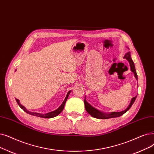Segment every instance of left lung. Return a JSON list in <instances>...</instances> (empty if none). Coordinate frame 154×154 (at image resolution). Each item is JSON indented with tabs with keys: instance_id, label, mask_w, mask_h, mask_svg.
<instances>
[{
	"instance_id": "8db88e82",
	"label": "left lung",
	"mask_w": 154,
	"mask_h": 154,
	"mask_svg": "<svg viewBox=\"0 0 154 154\" xmlns=\"http://www.w3.org/2000/svg\"><path fill=\"white\" fill-rule=\"evenodd\" d=\"M123 58H125V59L129 62L130 69H131V72H134L135 78L137 79V80L138 81V76H137L136 69H135V64H134V61H132V60H131V58L130 53V52L127 53L125 54V56H124ZM137 96L131 98L130 104L128 105V107L125 109H124L123 111L118 112H110V113H104L103 112H101V111L98 110V109L93 107L90 104L88 103L86 100V97L85 98L84 103H85V109H86V112L88 113L91 116L94 117V118H96V119H108L116 118V117L120 116L125 113H126L128 110V109L131 108V106H132V105L134 104V101H135V100L137 98Z\"/></svg>"
}]
</instances>
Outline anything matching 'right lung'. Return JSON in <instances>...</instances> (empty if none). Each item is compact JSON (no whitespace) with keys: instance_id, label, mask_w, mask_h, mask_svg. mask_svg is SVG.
I'll list each match as a JSON object with an SVG mask.
<instances>
[{"instance_id":"right-lung-1","label":"right lung","mask_w":154,"mask_h":154,"mask_svg":"<svg viewBox=\"0 0 154 154\" xmlns=\"http://www.w3.org/2000/svg\"><path fill=\"white\" fill-rule=\"evenodd\" d=\"M71 90L69 91L66 94V97H65V99L64 100V101H63L62 104L59 106V108H57L56 110H54L53 112H49V113H45V114H41V113H35V112H29L28 111L27 109L26 108L25 106H23L20 103V101L17 99H16V101L17 104L19 105V106L23 109V110L26 112L27 113L29 114V115H34V116H38V117H41V118H45V119H51V118H53V117H55L56 116H57L59 114H60V113L64 109V105L66 103V101L68 97H69V94H70L71 93Z\"/></svg>"}]
</instances>
